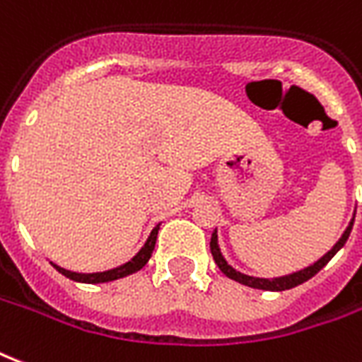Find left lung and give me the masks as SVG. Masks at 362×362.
<instances>
[{
  "label": "left lung",
  "mask_w": 362,
  "mask_h": 362,
  "mask_svg": "<svg viewBox=\"0 0 362 362\" xmlns=\"http://www.w3.org/2000/svg\"><path fill=\"white\" fill-rule=\"evenodd\" d=\"M353 221H355V216L349 222V226L345 228V232L341 234L336 245L318 259L317 263H313L310 267L303 270H297V272H291V274H286V276H278V278H255V276H247V274H243L240 270H235L234 267H230L228 261L224 259V255L221 253V247H218V235H216V230L211 235V253H213V259H215V263L218 264V269L226 274L228 278L235 280V282L243 284V286H249V288H255V290H264V291H284V290H291V288H296L299 284L307 282L310 278L317 274L318 270H322L328 261H330L332 257L338 253L339 249L344 247L345 242H347V238L351 234L353 228Z\"/></svg>",
  "instance_id": "obj_1"
}]
</instances>
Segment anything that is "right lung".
<instances>
[{
	"label": "right lung",
	"mask_w": 362,
	"mask_h": 362,
	"mask_svg": "<svg viewBox=\"0 0 362 362\" xmlns=\"http://www.w3.org/2000/svg\"><path fill=\"white\" fill-rule=\"evenodd\" d=\"M159 226L157 224L153 230H151V234L147 238V242L144 243V247L136 253V255L128 261V263L120 264L117 269L105 270V272H90V274H84V272H72V270L61 269L59 264L52 263L55 269L63 274V276L71 278L74 282H82V284H103V282H113V280H119V278H124L128 274H134V272H138L140 269H144L149 261V257L153 253L155 249V240H157V234H159Z\"/></svg>",
	"instance_id": "right-lung-1"
}]
</instances>
